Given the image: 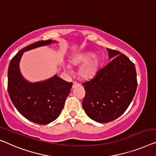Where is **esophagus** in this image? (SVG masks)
<instances>
[{
  "mask_svg": "<svg viewBox=\"0 0 156 156\" xmlns=\"http://www.w3.org/2000/svg\"><path fill=\"white\" fill-rule=\"evenodd\" d=\"M78 85H79V84H78L77 82H76V81H73V86H72V87H73V88L77 87Z\"/></svg>",
  "mask_w": 156,
  "mask_h": 156,
  "instance_id": "1",
  "label": "esophagus"
}]
</instances>
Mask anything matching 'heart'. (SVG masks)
I'll list each match as a JSON object with an SVG mask.
<instances>
[{"label":"heart","mask_w":156,"mask_h":156,"mask_svg":"<svg viewBox=\"0 0 156 156\" xmlns=\"http://www.w3.org/2000/svg\"><path fill=\"white\" fill-rule=\"evenodd\" d=\"M94 55L93 53H85L76 55L71 59L73 65H80L85 64L81 67L79 71L80 77L83 79H90L92 78L96 73L98 68L99 62L97 59H93ZM66 69H69V66H66Z\"/></svg>","instance_id":"heart-1"}]
</instances>
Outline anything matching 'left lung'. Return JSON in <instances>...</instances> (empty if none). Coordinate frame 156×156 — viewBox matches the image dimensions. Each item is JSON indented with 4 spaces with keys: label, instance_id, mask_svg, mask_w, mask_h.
Here are the masks:
<instances>
[{
    "label": "left lung",
    "instance_id": "left-lung-1",
    "mask_svg": "<svg viewBox=\"0 0 156 156\" xmlns=\"http://www.w3.org/2000/svg\"><path fill=\"white\" fill-rule=\"evenodd\" d=\"M107 50L111 62L82 84L85 90L83 108L92 120L101 123L113 121L123 114L137 87L133 62L119 51Z\"/></svg>",
    "mask_w": 156,
    "mask_h": 156
}]
</instances>
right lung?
Masks as SVG:
<instances>
[{"mask_svg":"<svg viewBox=\"0 0 156 156\" xmlns=\"http://www.w3.org/2000/svg\"><path fill=\"white\" fill-rule=\"evenodd\" d=\"M52 43L56 41H40L22 49L11 59L8 67V90L12 102L24 118L40 125H47L57 119L73 83L57 75L41 82L30 83L22 76L20 62L26 51Z\"/></svg>","mask_w":156,"mask_h":156,"instance_id":"add662e5","label":"right lung"}]
</instances>
